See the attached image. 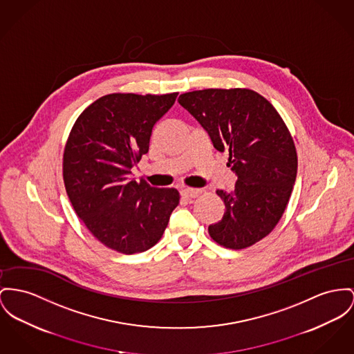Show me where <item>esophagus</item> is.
<instances>
[{
    "instance_id": "34e87169",
    "label": "esophagus",
    "mask_w": 354,
    "mask_h": 354,
    "mask_svg": "<svg viewBox=\"0 0 354 354\" xmlns=\"http://www.w3.org/2000/svg\"><path fill=\"white\" fill-rule=\"evenodd\" d=\"M181 194L185 197V198H196V197H198L200 194H201V190L200 189H192V188H185L181 190Z\"/></svg>"
}]
</instances>
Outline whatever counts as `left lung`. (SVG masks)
Segmentation results:
<instances>
[{"label":"left lung","mask_w":354,"mask_h":354,"mask_svg":"<svg viewBox=\"0 0 354 354\" xmlns=\"http://www.w3.org/2000/svg\"><path fill=\"white\" fill-rule=\"evenodd\" d=\"M178 103L208 133L213 147L228 151L237 177L231 193H216L223 218L208 227L216 243L243 250L268 235L290 200L298 158L292 137L275 107L248 88H207L180 95Z\"/></svg>","instance_id":"obj_1"}]
</instances>
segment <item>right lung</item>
I'll return each instance as SVG.
<instances>
[{"mask_svg": "<svg viewBox=\"0 0 354 354\" xmlns=\"http://www.w3.org/2000/svg\"><path fill=\"white\" fill-rule=\"evenodd\" d=\"M177 95H104L79 115L66 143L63 178L72 207L102 244L120 254L157 244L180 203L177 189L131 178Z\"/></svg>", "mask_w": 354, "mask_h": 354, "instance_id": "obj_1", "label": "right lung"}]
</instances>
